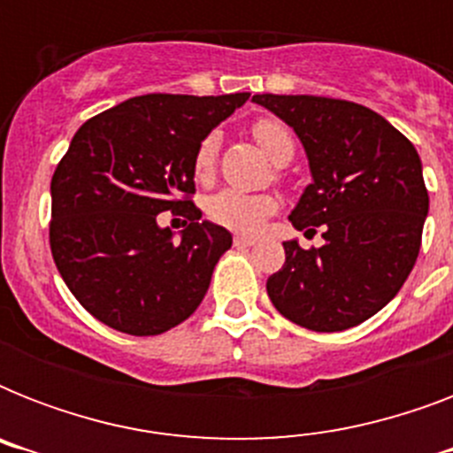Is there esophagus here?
<instances>
[{"mask_svg":"<svg viewBox=\"0 0 453 453\" xmlns=\"http://www.w3.org/2000/svg\"><path fill=\"white\" fill-rule=\"evenodd\" d=\"M254 244H256L254 237H244V234H237V237H234V247L237 249H249V247H254Z\"/></svg>","mask_w":453,"mask_h":453,"instance_id":"esophagus-1","label":"esophagus"}]
</instances>
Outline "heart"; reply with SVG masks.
<instances>
[{
    "label": "heart",
    "instance_id": "heart-1",
    "mask_svg": "<svg viewBox=\"0 0 453 453\" xmlns=\"http://www.w3.org/2000/svg\"><path fill=\"white\" fill-rule=\"evenodd\" d=\"M251 136L261 150L273 159L275 164H287L294 157V136L291 131L277 119H256L251 124ZM219 148L220 138L219 134H209L202 138L197 145L195 159H192V171L199 183H209L216 173V162H219ZM277 199L273 195H249L240 190H226L216 192L206 199V216L219 223V226L233 230V233L254 234L258 233L265 220L277 213Z\"/></svg>",
    "mask_w": 453,
    "mask_h": 453
}]
</instances>
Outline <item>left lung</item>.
Wrapping results in <instances>:
<instances>
[{"label":"left lung","instance_id":"8db88e82","mask_svg":"<svg viewBox=\"0 0 453 453\" xmlns=\"http://www.w3.org/2000/svg\"><path fill=\"white\" fill-rule=\"evenodd\" d=\"M301 138L312 183L289 220L324 226L319 249L284 242L268 296L287 319L312 331L357 326L397 296L421 249L428 190L421 157L379 112L324 96L258 94Z\"/></svg>","mask_w":453,"mask_h":453}]
</instances>
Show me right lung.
Here are the masks:
<instances>
[{
    "label": "right lung",
    "instance_id": "right-lung-1",
    "mask_svg": "<svg viewBox=\"0 0 453 453\" xmlns=\"http://www.w3.org/2000/svg\"><path fill=\"white\" fill-rule=\"evenodd\" d=\"M249 94L136 96L91 117L51 178L49 242L63 282L112 329L157 336L204 298L233 234L192 204L202 138ZM183 215L181 240L156 213Z\"/></svg>",
    "mask_w": 453,
    "mask_h": 453
}]
</instances>
